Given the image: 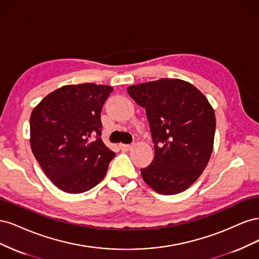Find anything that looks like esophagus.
Instances as JSON below:
<instances>
[{"label":"esophagus","instance_id":"1","mask_svg":"<svg viewBox=\"0 0 259 259\" xmlns=\"http://www.w3.org/2000/svg\"><path fill=\"white\" fill-rule=\"evenodd\" d=\"M132 145H126V144H121L120 145V149L122 151H128V150H131L132 149Z\"/></svg>","mask_w":259,"mask_h":259}]
</instances>
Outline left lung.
<instances>
[{"instance_id":"8db88e82","label":"left lung","mask_w":259,"mask_h":259,"mask_svg":"<svg viewBox=\"0 0 259 259\" xmlns=\"http://www.w3.org/2000/svg\"><path fill=\"white\" fill-rule=\"evenodd\" d=\"M146 109L154 159L140 168L147 185L160 194L188 189L206 167L213 151L216 119L207 98L190 83L160 79L127 88Z\"/></svg>"}]
</instances>
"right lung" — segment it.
<instances>
[{
	"label": "right lung",
	"instance_id": "add662e5",
	"mask_svg": "<svg viewBox=\"0 0 259 259\" xmlns=\"http://www.w3.org/2000/svg\"><path fill=\"white\" fill-rule=\"evenodd\" d=\"M113 89L84 83L49 94L30 116V145L58 189L82 193L98 185L115 156L101 140V109Z\"/></svg>",
	"mask_w": 259,
	"mask_h": 259
}]
</instances>
